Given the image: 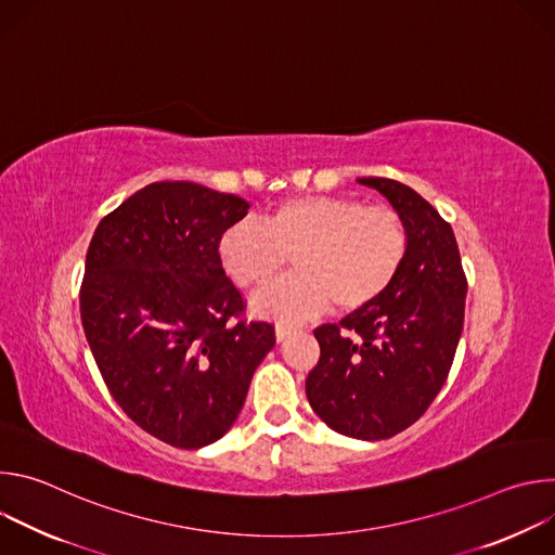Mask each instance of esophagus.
<instances>
[{"mask_svg": "<svg viewBox=\"0 0 555 555\" xmlns=\"http://www.w3.org/2000/svg\"><path fill=\"white\" fill-rule=\"evenodd\" d=\"M292 336V327H287V325H276V340L279 343H283V340H287Z\"/></svg>", "mask_w": 555, "mask_h": 555, "instance_id": "obj_1", "label": "esophagus"}]
</instances>
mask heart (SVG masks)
I'll return each mask as SVG.
<instances>
[{
	"label": "heart",
	"instance_id": "heart-1",
	"mask_svg": "<svg viewBox=\"0 0 555 555\" xmlns=\"http://www.w3.org/2000/svg\"><path fill=\"white\" fill-rule=\"evenodd\" d=\"M409 253L402 217L356 197L302 195L274 206L263 223L236 221L219 236V259L244 289H259L294 257L296 272L253 298V309L281 323L358 311L398 279Z\"/></svg>",
	"mask_w": 555,
	"mask_h": 555
}]
</instances>
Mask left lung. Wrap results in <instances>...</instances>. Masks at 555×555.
Here are the masks:
<instances>
[{"label":"left lung","instance_id":"obj_1","mask_svg":"<svg viewBox=\"0 0 555 555\" xmlns=\"http://www.w3.org/2000/svg\"><path fill=\"white\" fill-rule=\"evenodd\" d=\"M409 232L406 261L369 307L313 330L321 360L305 382L309 406L353 439H388L415 424L441 390L463 332L467 279L450 223L411 186L360 178Z\"/></svg>","mask_w":555,"mask_h":555}]
</instances>
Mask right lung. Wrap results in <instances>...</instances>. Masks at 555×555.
<instances>
[{"label":"right lung","mask_w":555,"mask_h":555,"mask_svg":"<svg viewBox=\"0 0 555 555\" xmlns=\"http://www.w3.org/2000/svg\"><path fill=\"white\" fill-rule=\"evenodd\" d=\"M242 197L153 182L101 219L86 259L81 321L116 404L142 430L195 450L223 437L274 347L246 321L219 236L248 215Z\"/></svg>","instance_id":"add662e5"}]
</instances>
